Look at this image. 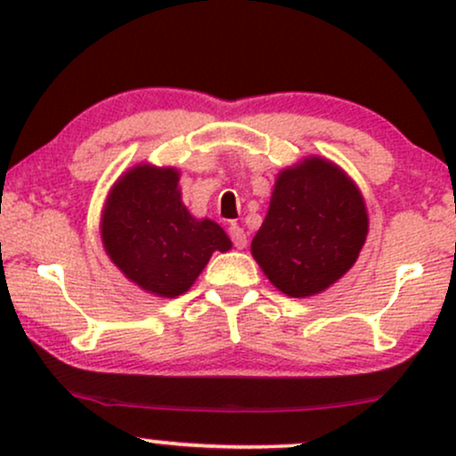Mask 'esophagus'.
Returning a JSON list of instances; mask_svg holds the SVG:
<instances>
[{"instance_id": "1", "label": "esophagus", "mask_w": 456, "mask_h": 456, "mask_svg": "<svg viewBox=\"0 0 456 456\" xmlns=\"http://www.w3.org/2000/svg\"><path fill=\"white\" fill-rule=\"evenodd\" d=\"M229 235L235 248H246V233L240 224H229Z\"/></svg>"}]
</instances>
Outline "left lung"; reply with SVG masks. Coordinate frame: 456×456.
Segmentation results:
<instances>
[{
	"label": "left lung",
	"instance_id": "obj_1",
	"mask_svg": "<svg viewBox=\"0 0 456 456\" xmlns=\"http://www.w3.org/2000/svg\"><path fill=\"white\" fill-rule=\"evenodd\" d=\"M369 233L362 192L319 156L282 169L250 253L289 297L322 294L358 259Z\"/></svg>",
	"mask_w": 456,
	"mask_h": 456
}]
</instances>
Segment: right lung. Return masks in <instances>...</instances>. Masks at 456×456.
<instances>
[{"instance_id": "right-lung-1", "label": "right lung", "mask_w": 456, "mask_h": 456, "mask_svg": "<svg viewBox=\"0 0 456 456\" xmlns=\"http://www.w3.org/2000/svg\"><path fill=\"white\" fill-rule=\"evenodd\" d=\"M174 167L137 165L115 182L102 210L107 255L148 294L175 297L191 289L214 250L232 248L221 224L192 216Z\"/></svg>"}]
</instances>
